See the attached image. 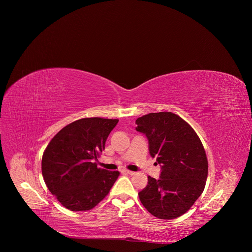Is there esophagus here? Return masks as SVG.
<instances>
[{"label": "esophagus", "instance_id": "esophagus-1", "mask_svg": "<svg viewBox=\"0 0 252 252\" xmlns=\"http://www.w3.org/2000/svg\"><path fill=\"white\" fill-rule=\"evenodd\" d=\"M125 174H128V175H131V176H133V175H135V172H132V171H128V170H124L123 171Z\"/></svg>", "mask_w": 252, "mask_h": 252}]
</instances>
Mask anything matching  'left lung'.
I'll list each match as a JSON object with an SVG mask.
<instances>
[{"label":"left lung","mask_w":252,"mask_h":252,"mask_svg":"<svg viewBox=\"0 0 252 252\" xmlns=\"http://www.w3.org/2000/svg\"><path fill=\"white\" fill-rule=\"evenodd\" d=\"M136 130L148 140L149 153L161 166L160 179L148 177L139 192L144 208L160 219L184 215L204 191L208 178V159L194 129L180 116L153 112L136 120Z\"/></svg>","instance_id":"left-lung-1"}]
</instances>
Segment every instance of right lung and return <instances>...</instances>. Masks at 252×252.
Listing matches in <instances>:
<instances>
[{
	"label": "right lung",
	"instance_id": "1",
	"mask_svg": "<svg viewBox=\"0 0 252 252\" xmlns=\"http://www.w3.org/2000/svg\"><path fill=\"white\" fill-rule=\"evenodd\" d=\"M118 119L88 117L60 130L46 146L41 173L52 195L72 212L92 210L107 195L119 177L94 163L105 149Z\"/></svg>",
	"mask_w": 252,
	"mask_h": 252
}]
</instances>
